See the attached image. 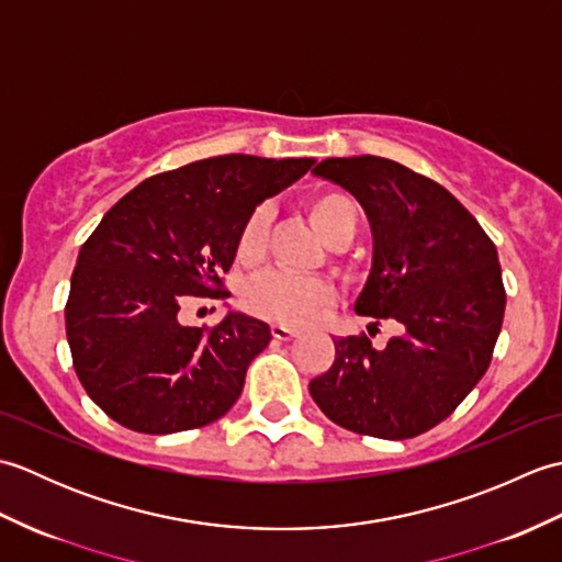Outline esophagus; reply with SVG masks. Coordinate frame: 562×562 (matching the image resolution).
I'll return each mask as SVG.
<instances>
[{
    "label": "esophagus",
    "mask_w": 562,
    "mask_h": 562,
    "mask_svg": "<svg viewBox=\"0 0 562 562\" xmlns=\"http://www.w3.org/2000/svg\"><path fill=\"white\" fill-rule=\"evenodd\" d=\"M270 333H272V338H274V340H292V338L296 336V328L282 326V324H274V326L270 328Z\"/></svg>",
    "instance_id": "1"
}]
</instances>
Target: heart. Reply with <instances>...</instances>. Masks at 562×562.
Segmentation results:
<instances>
[{"instance_id": "b5f03b06", "label": "heart", "mask_w": 562, "mask_h": 562, "mask_svg": "<svg viewBox=\"0 0 562 562\" xmlns=\"http://www.w3.org/2000/svg\"><path fill=\"white\" fill-rule=\"evenodd\" d=\"M308 220L324 236L328 246H345L357 229L355 202L338 190H321L306 202ZM268 207L248 214L238 232L236 256L246 266H254L266 256L268 246ZM333 302V288L321 278H292L284 272H262L250 280L244 290V306L250 314L282 326H300L312 321L321 308Z\"/></svg>"}]
</instances>
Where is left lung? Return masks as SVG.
<instances>
[{"label":"left lung","instance_id":"left-lung-1","mask_svg":"<svg viewBox=\"0 0 562 562\" xmlns=\"http://www.w3.org/2000/svg\"><path fill=\"white\" fill-rule=\"evenodd\" d=\"M360 202L372 226V268L355 312L396 321L401 336L372 348L336 338V362L308 391L333 423L411 439L439 425L491 364L503 328L497 248L447 188L381 157L324 159L312 171Z\"/></svg>","mask_w":562,"mask_h":562}]
</instances>
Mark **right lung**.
<instances>
[{"label":"right lung","instance_id":"obj_1","mask_svg":"<svg viewBox=\"0 0 562 562\" xmlns=\"http://www.w3.org/2000/svg\"><path fill=\"white\" fill-rule=\"evenodd\" d=\"M316 159L224 154L142 181L81 246L65 308L67 342L91 401L145 435L210 425L244 391L270 326L229 308L212 330L178 321L188 296H229L248 214Z\"/></svg>","mask_w":562,"mask_h":562}]
</instances>
